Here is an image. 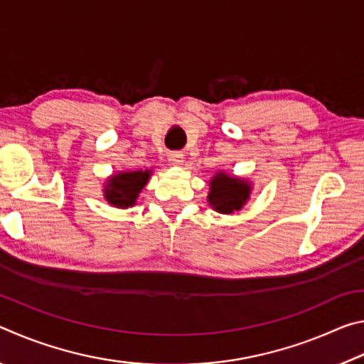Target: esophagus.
I'll use <instances>...</instances> for the list:
<instances>
[{"instance_id": "1", "label": "esophagus", "mask_w": 364, "mask_h": 364, "mask_svg": "<svg viewBox=\"0 0 364 364\" xmlns=\"http://www.w3.org/2000/svg\"><path fill=\"white\" fill-rule=\"evenodd\" d=\"M183 159H184V154L180 151H175V152H170L168 154V160L171 164H176V165H181L183 164Z\"/></svg>"}]
</instances>
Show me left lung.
<instances>
[{"mask_svg":"<svg viewBox=\"0 0 364 364\" xmlns=\"http://www.w3.org/2000/svg\"><path fill=\"white\" fill-rule=\"evenodd\" d=\"M210 191H208L207 200L213 210L220 213L231 215L241 210L249 200L252 186L247 180L234 178L220 171L210 180Z\"/></svg>","mask_w":364,"mask_h":364,"instance_id":"left-lung-1","label":"left lung"}]
</instances>
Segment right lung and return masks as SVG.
Instances as JSON below:
<instances>
[{
	"label": "right lung",
	"instance_id": "add662e5",
	"mask_svg": "<svg viewBox=\"0 0 364 364\" xmlns=\"http://www.w3.org/2000/svg\"><path fill=\"white\" fill-rule=\"evenodd\" d=\"M151 173L152 170H138L112 175L104 186V199L117 208L133 207L139 193L149 181Z\"/></svg>",
	"mask_w": 364,
	"mask_h": 364
}]
</instances>
